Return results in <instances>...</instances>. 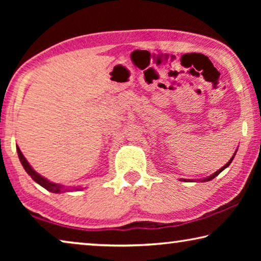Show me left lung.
Returning <instances> with one entry per match:
<instances>
[{
    "mask_svg": "<svg viewBox=\"0 0 261 261\" xmlns=\"http://www.w3.org/2000/svg\"><path fill=\"white\" fill-rule=\"evenodd\" d=\"M236 152H237V149H236ZM236 152L235 153H233V155L231 156V159H230V160H229L227 163H226V165H224L222 168H220V169L218 170V171H215V173L214 174H212L211 176H208V177H206V178H204V179H199L200 180V182H207V180H211V179H213L214 177H216V176H218L220 173H221V171H223L224 169H226V168L227 167H229V165H230V163H231V161L233 160V158H235V155H236ZM183 180V179H182ZM184 180H187V179H184ZM189 180V182H190V179H188Z\"/></svg>",
    "mask_w": 261,
    "mask_h": 261,
    "instance_id": "1",
    "label": "left lung"
}]
</instances>
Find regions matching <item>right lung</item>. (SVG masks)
Wrapping results in <instances>:
<instances>
[{
    "label": "right lung",
    "instance_id": "obj_1",
    "mask_svg": "<svg viewBox=\"0 0 261 261\" xmlns=\"http://www.w3.org/2000/svg\"><path fill=\"white\" fill-rule=\"evenodd\" d=\"M17 153H18V158H19V161L21 165H23L24 169L26 170V173H28L34 182H37L39 185H41L42 188H45L48 191H50L53 193H61V192H68V191H76V190H81V188H65L64 185H61V184H57L54 182H50V180H48L47 178L43 177L40 174H38L37 171H35L32 167H31L30 163L26 160L25 156L23 155V153L20 152L19 147L17 146Z\"/></svg>",
    "mask_w": 261,
    "mask_h": 261
}]
</instances>
